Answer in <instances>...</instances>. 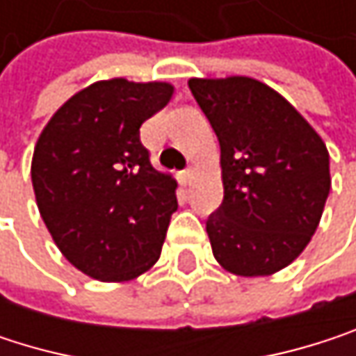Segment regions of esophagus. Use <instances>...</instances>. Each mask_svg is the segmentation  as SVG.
<instances>
[{
  "label": "esophagus",
  "instance_id": "esophagus-1",
  "mask_svg": "<svg viewBox=\"0 0 356 356\" xmlns=\"http://www.w3.org/2000/svg\"><path fill=\"white\" fill-rule=\"evenodd\" d=\"M179 179H181V185H191V179H193V169L191 167H187L185 171H181V175H179Z\"/></svg>",
  "mask_w": 356,
  "mask_h": 356
}]
</instances>
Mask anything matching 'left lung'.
<instances>
[{
    "mask_svg": "<svg viewBox=\"0 0 356 356\" xmlns=\"http://www.w3.org/2000/svg\"><path fill=\"white\" fill-rule=\"evenodd\" d=\"M187 84L220 144L225 200L206 220L214 259L245 278L276 274L318 231L332 187L327 148L297 108L255 78Z\"/></svg>",
    "mask_w": 356,
    "mask_h": 356,
    "instance_id": "left-lung-1",
    "label": "left lung"
}]
</instances>
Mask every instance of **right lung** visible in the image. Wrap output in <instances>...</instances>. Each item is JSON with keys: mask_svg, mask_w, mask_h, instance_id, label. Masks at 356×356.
<instances>
[{"mask_svg": "<svg viewBox=\"0 0 356 356\" xmlns=\"http://www.w3.org/2000/svg\"><path fill=\"white\" fill-rule=\"evenodd\" d=\"M173 92L169 82H92L36 140L31 177L40 218L63 257L95 280H134L161 257L177 181L150 165L140 127Z\"/></svg>", "mask_w": 356, "mask_h": 356, "instance_id": "1", "label": "right lung"}]
</instances>
